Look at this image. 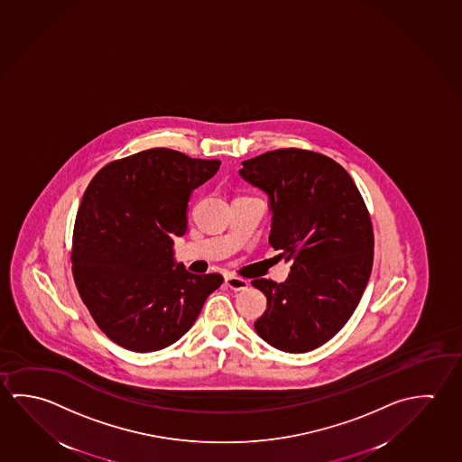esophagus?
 Instances as JSON below:
<instances>
[{
	"mask_svg": "<svg viewBox=\"0 0 462 462\" xmlns=\"http://www.w3.org/2000/svg\"><path fill=\"white\" fill-rule=\"evenodd\" d=\"M226 285H227L230 290H234V291H242V290H246V288H248L250 282H248V280L242 279V277L228 275V277H226Z\"/></svg>",
	"mask_w": 462,
	"mask_h": 462,
	"instance_id": "1",
	"label": "esophagus"
}]
</instances>
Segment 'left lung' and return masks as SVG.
I'll use <instances>...</instances> for the list:
<instances>
[{"label": "left lung", "instance_id": "8db88e82", "mask_svg": "<svg viewBox=\"0 0 462 462\" xmlns=\"http://www.w3.org/2000/svg\"><path fill=\"white\" fill-rule=\"evenodd\" d=\"M242 164L243 179L269 197V243L291 261L285 282H251L267 296L254 330L280 351L308 353L361 301L374 263L371 216L348 172L320 152L285 148Z\"/></svg>", "mask_w": 462, "mask_h": 462}]
</instances>
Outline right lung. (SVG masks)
<instances>
[{"instance_id": "obj_1", "label": "right lung", "mask_w": 462, "mask_h": 462, "mask_svg": "<svg viewBox=\"0 0 462 462\" xmlns=\"http://www.w3.org/2000/svg\"><path fill=\"white\" fill-rule=\"evenodd\" d=\"M217 159L152 148L109 162L77 211L72 273L97 326L122 348L150 353L189 332L220 273L175 264L172 236L187 232L193 189L219 171Z\"/></svg>"}]
</instances>
